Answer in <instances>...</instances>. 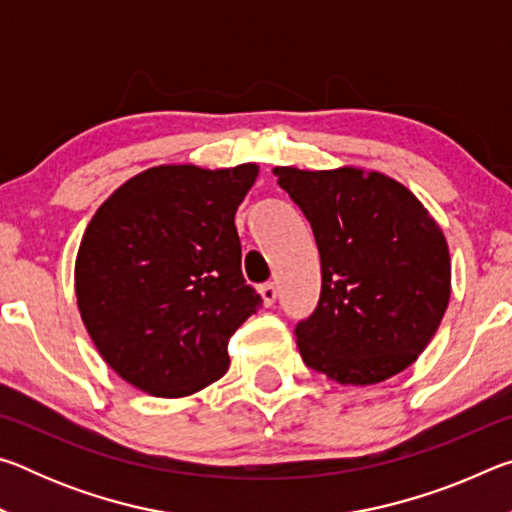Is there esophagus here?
<instances>
[{
    "label": "esophagus",
    "mask_w": 512,
    "mask_h": 512,
    "mask_svg": "<svg viewBox=\"0 0 512 512\" xmlns=\"http://www.w3.org/2000/svg\"><path fill=\"white\" fill-rule=\"evenodd\" d=\"M259 296H262V300H264V305H266V307H271L273 302H275V298H277L275 284H273V282H266V284H262V287H259Z\"/></svg>",
    "instance_id": "obj_1"
}]
</instances>
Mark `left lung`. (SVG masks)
<instances>
[{
	"instance_id": "8db88e82",
	"label": "left lung",
	"mask_w": 512,
	"mask_h": 512,
	"mask_svg": "<svg viewBox=\"0 0 512 512\" xmlns=\"http://www.w3.org/2000/svg\"><path fill=\"white\" fill-rule=\"evenodd\" d=\"M314 230L320 300L300 320L302 361L336 384L370 386L420 357L452 293L447 239L413 192L361 167H275Z\"/></svg>"
}]
</instances>
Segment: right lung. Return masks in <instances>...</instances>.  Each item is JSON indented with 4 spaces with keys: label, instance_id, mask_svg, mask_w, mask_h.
<instances>
[{
    "label": "right lung",
    "instance_id": "obj_1",
    "mask_svg": "<svg viewBox=\"0 0 512 512\" xmlns=\"http://www.w3.org/2000/svg\"><path fill=\"white\" fill-rule=\"evenodd\" d=\"M259 167L160 164L92 216L74 266L76 302L103 361L140 391L187 397L221 379L228 341L257 307L241 275L235 214Z\"/></svg>",
    "mask_w": 512,
    "mask_h": 512
}]
</instances>
